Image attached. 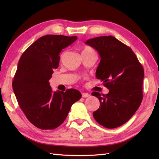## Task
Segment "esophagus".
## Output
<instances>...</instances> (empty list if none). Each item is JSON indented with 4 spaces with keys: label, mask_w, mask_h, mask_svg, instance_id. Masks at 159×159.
Masks as SVG:
<instances>
[{
    "label": "esophagus",
    "mask_w": 159,
    "mask_h": 159,
    "mask_svg": "<svg viewBox=\"0 0 159 159\" xmlns=\"http://www.w3.org/2000/svg\"><path fill=\"white\" fill-rule=\"evenodd\" d=\"M90 95L88 93H82V97L83 98H87L89 97Z\"/></svg>",
    "instance_id": "34e87169"
}]
</instances>
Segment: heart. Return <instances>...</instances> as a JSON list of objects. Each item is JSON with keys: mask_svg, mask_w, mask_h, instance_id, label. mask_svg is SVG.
Wrapping results in <instances>:
<instances>
[{"mask_svg": "<svg viewBox=\"0 0 159 159\" xmlns=\"http://www.w3.org/2000/svg\"><path fill=\"white\" fill-rule=\"evenodd\" d=\"M94 52V50L89 46H85L82 49L81 54L82 53H85V52Z\"/></svg>", "mask_w": 159, "mask_h": 159, "instance_id": "1", "label": "heart"}]
</instances>
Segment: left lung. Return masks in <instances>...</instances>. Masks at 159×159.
I'll list each match as a JSON object with an SVG mask.
<instances>
[{
  "instance_id": "8db88e82",
  "label": "left lung",
  "mask_w": 159,
  "mask_h": 159,
  "mask_svg": "<svg viewBox=\"0 0 159 159\" xmlns=\"http://www.w3.org/2000/svg\"><path fill=\"white\" fill-rule=\"evenodd\" d=\"M85 43L99 53L96 76L109 89L106 95L92 93L100 102L93 113L94 119L107 128L119 127L133 117L142 101L143 67L132 49L113 36L92 38Z\"/></svg>"
}]
</instances>
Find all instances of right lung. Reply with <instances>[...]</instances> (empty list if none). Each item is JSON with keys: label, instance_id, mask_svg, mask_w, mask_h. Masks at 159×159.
Returning <instances> with one entry per match:
<instances>
[{"label": "right lung", "instance_id": "obj_1", "mask_svg": "<svg viewBox=\"0 0 159 159\" xmlns=\"http://www.w3.org/2000/svg\"><path fill=\"white\" fill-rule=\"evenodd\" d=\"M76 36L47 35L33 42L20 57L12 86L20 107L30 122L42 130L59 126L82 95L75 89L53 92L49 80L62 49Z\"/></svg>", "mask_w": 159, "mask_h": 159}]
</instances>
